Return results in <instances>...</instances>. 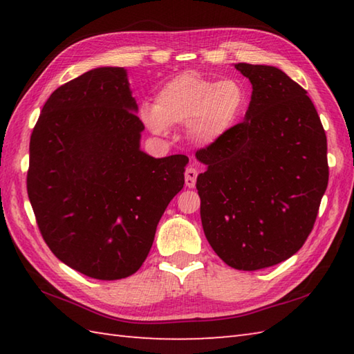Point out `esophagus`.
Here are the masks:
<instances>
[{"instance_id": "34e87169", "label": "esophagus", "mask_w": 354, "mask_h": 354, "mask_svg": "<svg viewBox=\"0 0 354 354\" xmlns=\"http://www.w3.org/2000/svg\"><path fill=\"white\" fill-rule=\"evenodd\" d=\"M196 178H198L196 167H194V165L187 167V170H185V185L189 187V189H193V187L196 185Z\"/></svg>"}]
</instances>
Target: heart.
I'll return each mask as SVG.
<instances>
[{
	"mask_svg": "<svg viewBox=\"0 0 354 354\" xmlns=\"http://www.w3.org/2000/svg\"><path fill=\"white\" fill-rule=\"evenodd\" d=\"M248 106V89L239 79L212 80L185 71L158 89L155 103H142L140 120L150 132L167 135L170 126H187L196 146H213L234 129Z\"/></svg>",
	"mask_w": 354,
	"mask_h": 354,
	"instance_id": "obj_1",
	"label": "heart"
}]
</instances>
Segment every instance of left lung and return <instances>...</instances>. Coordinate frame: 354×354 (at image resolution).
<instances>
[{
	"label": "left lung",
	"instance_id": "left-lung-1",
	"mask_svg": "<svg viewBox=\"0 0 354 354\" xmlns=\"http://www.w3.org/2000/svg\"><path fill=\"white\" fill-rule=\"evenodd\" d=\"M250 79L243 122L196 160L208 243L228 266L257 270L309 237L328 183L327 138L306 89L277 66L234 64Z\"/></svg>",
	"mask_w": 354,
	"mask_h": 354
}]
</instances>
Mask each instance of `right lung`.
<instances>
[{
    "label": "right lung",
    "instance_id": "add662e5",
    "mask_svg": "<svg viewBox=\"0 0 354 354\" xmlns=\"http://www.w3.org/2000/svg\"><path fill=\"white\" fill-rule=\"evenodd\" d=\"M127 71L99 66L59 86L30 138L27 193L51 252L97 280L137 272L183 190L185 155L141 150Z\"/></svg>",
    "mask_w": 354,
    "mask_h": 354
}]
</instances>
